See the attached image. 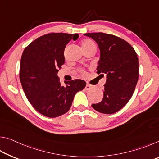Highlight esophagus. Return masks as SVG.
Listing matches in <instances>:
<instances>
[{"label": "esophagus", "instance_id": "1", "mask_svg": "<svg viewBox=\"0 0 159 159\" xmlns=\"http://www.w3.org/2000/svg\"><path fill=\"white\" fill-rule=\"evenodd\" d=\"M85 88V90H89L91 89V88H93V85H90V84H88V83H87V85H86Z\"/></svg>", "mask_w": 159, "mask_h": 159}]
</instances>
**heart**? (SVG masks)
Wrapping results in <instances>:
<instances>
[{
    "mask_svg": "<svg viewBox=\"0 0 159 159\" xmlns=\"http://www.w3.org/2000/svg\"><path fill=\"white\" fill-rule=\"evenodd\" d=\"M82 47L83 48V50H85L86 49H88V48H93V47H96V45H95V43H94V42H93L92 41H91V40L85 39L82 43ZM80 72L83 75L85 74V71H84V70H83V69H80Z\"/></svg>",
    "mask_w": 159,
    "mask_h": 159,
    "instance_id": "obj_1",
    "label": "heart"
}]
</instances>
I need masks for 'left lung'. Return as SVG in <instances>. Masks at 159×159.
<instances>
[{"mask_svg": "<svg viewBox=\"0 0 159 159\" xmlns=\"http://www.w3.org/2000/svg\"><path fill=\"white\" fill-rule=\"evenodd\" d=\"M85 36L95 40L100 50L97 73L107 74L103 99L92 107L102 114H114L128 103L135 89L139 77L138 55L127 41L114 35L99 32Z\"/></svg>", "mask_w": 159, "mask_h": 159, "instance_id": "1", "label": "left lung"}]
</instances>
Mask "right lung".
I'll use <instances>...</instances> for the list:
<instances>
[{
    "mask_svg": "<svg viewBox=\"0 0 159 159\" xmlns=\"http://www.w3.org/2000/svg\"><path fill=\"white\" fill-rule=\"evenodd\" d=\"M79 34L50 33L38 38L25 48L20 61V79L29 102L40 114L55 118L69 111L77 92L84 89L80 79L61 85L59 69L65 62L66 44Z\"/></svg>",
    "mask_w": 159,
    "mask_h": 159,
    "instance_id": "1",
    "label": "right lung"
}]
</instances>
